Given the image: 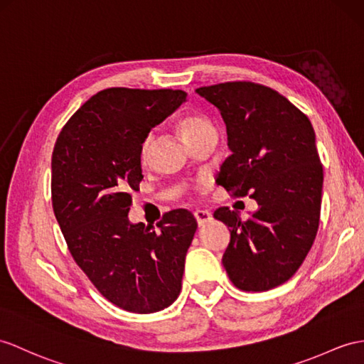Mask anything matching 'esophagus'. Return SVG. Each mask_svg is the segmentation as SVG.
Segmentation results:
<instances>
[{
	"label": "esophagus",
	"mask_w": 364,
	"mask_h": 364,
	"mask_svg": "<svg viewBox=\"0 0 364 364\" xmlns=\"http://www.w3.org/2000/svg\"><path fill=\"white\" fill-rule=\"evenodd\" d=\"M194 218H196V223H198L199 227L205 225L207 223H210V220L213 219L211 213H208L205 210H196V211H194Z\"/></svg>",
	"instance_id": "obj_1"
}]
</instances>
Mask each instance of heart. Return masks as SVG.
<instances>
[{
    "label": "heart",
    "instance_id": "1",
    "mask_svg": "<svg viewBox=\"0 0 364 364\" xmlns=\"http://www.w3.org/2000/svg\"><path fill=\"white\" fill-rule=\"evenodd\" d=\"M176 125H177V129H179V132L182 134V137L187 140L190 145H193L194 141L199 140L202 136H205L208 131L215 129V127L211 125V122L202 114H185L179 120H177ZM149 140L151 139L148 137L144 144H141V148H140L141 161H145L148 156Z\"/></svg>",
    "mask_w": 364,
    "mask_h": 364
}]
</instances>
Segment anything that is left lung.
Segmentation results:
<instances>
[{
    "label": "left lung",
    "mask_w": 364,
    "mask_h": 364,
    "mask_svg": "<svg viewBox=\"0 0 364 364\" xmlns=\"http://www.w3.org/2000/svg\"><path fill=\"white\" fill-rule=\"evenodd\" d=\"M227 127L232 156L216 182L259 208L242 220L228 207L215 218L230 227L223 264L233 284L264 291L294 277L320 224L323 166L307 115L272 87L232 82L198 87Z\"/></svg>",
    "instance_id": "obj_1"
}]
</instances>
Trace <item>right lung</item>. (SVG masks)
<instances>
[{
	"label": "right lung",
	"instance_id": "right-lung-1",
	"mask_svg": "<svg viewBox=\"0 0 364 364\" xmlns=\"http://www.w3.org/2000/svg\"><path fill=\"white\" fill-rule=\"evenodd\" d=\"M185 100L179 90L100 91L69 119L52 153V207L68 249L97 290L128 312H159L181 294L196 219L179 208L153 228L128 213L129 191L144 179L141 144Z\"/></svg>",
	"mask_w": 364,
	"mask_h": 364
}]
</instances>
